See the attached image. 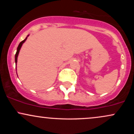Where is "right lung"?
Listing matches in <instances>:
<instances>
[{
	"label": "right lung",
	"instance_id": "1",
	"mask_svg": "<svg viewBox=\"0 0 134 134\" xmlns=\"http://www.w3.org/2000/svg\"><path fill=\"white\" fill-rule=\"evenodd\" d=\"M27 39V37L26 38V39H24V40H23L22 41H21V43L19 44V46L18 47V48H17V52H16V55H15V62H16V64L17 63V60H18V54H19V50L20 49H21V46H22V44H23V43L24 42V41H26V40Z\"/></svg>",
	"mask_w": 134,
	"mask_h": 134
}]
</instances>
